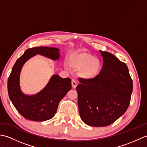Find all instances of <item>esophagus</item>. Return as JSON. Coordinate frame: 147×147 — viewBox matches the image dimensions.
<instances>
[{
	"label": "esophagus",
	"mask_w": 147,
	"mask_h": 147,
	"mask_svg": "<svg viewBox=\"0 0 147 147\" xmlns=\"http://www.w3.org/2000/svg\"><path fill=\"white\" fill-rule=\"evenodd\" d=\"M71 83H72V86H73V88H75L76 87V86H77V85H78L77 81L75 79H73V80H72Z\"/></svg>",
	"instance_id": "esophagus-1"
}]
</instances>
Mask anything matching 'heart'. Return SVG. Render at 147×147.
Masks as SVG:
<instances>
[{"label":"heart","instance_id":"1","mask_svg":"<svg viewBox=\"0 0 147 147\" xmlns=\"http://www.w3.org/2000/svg\"><path fill=\"white\" fill-rule=\"evenodd\" d=\"M73 66L77 69L83 67L81 74L87 78H92L97 74L100 69V62L97 59L85 53L77 54L72 60Z\"/></svg>","mask_w":147,"mask_h":147}]
</instances>
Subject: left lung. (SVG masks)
<instances>
[{
	"label": "left lung",
	"instance_id": "obj_1",
	"mask_svg": "<svg viewBox=\"0 0 147 147\" xmlns=\"http://www.w3.org/2000/svg\"><path fill=\"white\" fill-rule=\"evenodd\" d=\"M104 64L93 78H79L76 86L82 120L94 127L110 125L129 107L133 81L125 63L111 53L100 51Z\"/></svg>",
	"mask_w": 147,
	"mask_h": 147
}]
</instances>
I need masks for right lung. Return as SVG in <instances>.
Segmentation results:
<instances>
[{
    "label": "right lung",
    "instance_id": "right-lung-1",
    "mask_svg": "<svg viewBox=\"0 0 147 147\" xmlns=\"http://www.w3.org/2000/svg\"><path fill=\"white\" fill-rule=\"evenodd\" d=\"M59 49L55 47H38L30 48L16 62L7 81L8 94L15 108L21 115L28 120L44 121L54 116L59 102L71 89L69 78H62L53 75L41 92L33 95H26L21 92L20 75L24 64L36 54L57 60L60 57Z\"/></svg>",
    "mask_w": 147,
    "mask_h": 147
}]
</instances>
